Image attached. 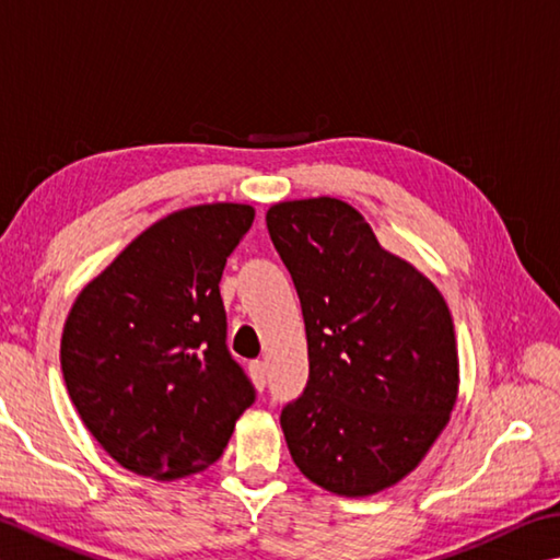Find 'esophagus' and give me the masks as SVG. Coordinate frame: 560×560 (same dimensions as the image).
<instances>
[{
  "mask_svg": "<svg viewBox=\"0 0 560 560\" xmlns=\"http://www.w3.org/2000/svg\"><path fill=\"white\" fill-rule=\"evenodd\" d=\"M249 374H252V382L264 389V384H267V364L261 360H254L249 362Z\"/></svg>",
  "mask_w": 560,
  "mask_h": 560,
  "instance_id": "1",
  "label": "esophagus"
}]
</instances>
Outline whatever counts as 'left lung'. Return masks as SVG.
Segmentation results:
<instances>
[{
	"mask_svg": "<svg viewBox=\"0 0 560 560\" xmlns=\"http://www.w3.org/2000/svg\"><path fill=\"white\" fill-rule=\"evenodd\" d=\"M267 228L308 338V384L281 411L293 463L332 494H377L451 421L460 370L448 303L340 198L277 202Z\"/></svg>",
	"mask_w": 560,
	"mask_h": 560,
	"instance_id": "8db88e82",
	"label": "left lung"
}]
</instances>
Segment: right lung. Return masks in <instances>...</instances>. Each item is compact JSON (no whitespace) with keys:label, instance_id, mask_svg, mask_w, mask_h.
Here are the masks:
<instances>
[{"label":"right lung","instance_id":"add662e5","mask_svg":"<svg viewBox=\"0 0 560 560\" xmlns=\"http://www.w3.org/2000/svg\"><path fill=\"white\" fill-rule=\"evenodd\" d=\"M245 202L171 212L78 293L60 338L70 401L127 470L178 480L225 451L254 386L228 352L220 279Z\"/></svg>","mask_w":560,"mask_h":560}]
</instances>
